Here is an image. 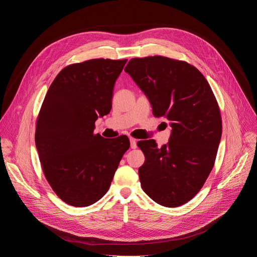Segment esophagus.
I'll list each match as a JSON object with an SVG mask.
<instances>
[{
  "label": "esophagus",
  "instance_id": "1",
  "mask_svg": "<svg viewBox=\"0 0 257 257\" xmlns=\"http://www.w3.org/2000/svg\"><path fill=\"white\" fill-rule=\"evenodd\" d=\"M130 145H131V149L132 150H135L137 148V141H136V139L130 137Z\"/></svg>",
  "mask_w": 257,
  "mask_h": 257
}]
</instances>
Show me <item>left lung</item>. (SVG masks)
Here are the masks:
<instances>
[{
  "label": "left lung",
  "mask_w": 257,
  "mask_h": 257,
  "mask_svg": "<svg viewBox=\"0 0 257 257\" xmlns=\"http://www.w3.org/2000/svg\"><path fill=\"white\" fill-rule=\"evenodd\" d=\"M125 72L148 96L154 116L172 127L168 144L141 140L145 157L138 174L143 191L157 203L176 207L191 200L211 172L222 137L215 96L201 72L162 56L134 58Z\"/></svg>",
  "instance_id": "1"
}]
</instances>
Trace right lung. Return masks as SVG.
Returning a JSON list of instances; mask_svg holds the SVG:
<instances>
[{
    "mask_svg": "<svg viewBox=\"0 0 257 257\" xmlns=\"http://www.w3.org/2000/svg\"><path fill=\"white\" fill-rule=\"evenodd\" d=\"M126 62L92 59L65 67L42 104L35 145L49 184L70 205L99 200L130 146L126 135L105 139L93 133L96 119L111 111L114 85Z\"/></svg>",
    "mask_w": 257,
    "mask_h": 257,
    "instance_id": "1",
    "label": "right lung"
}]
</instances>
